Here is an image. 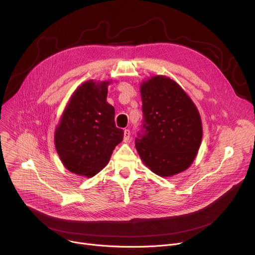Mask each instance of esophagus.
<instances>
[{
    "instance_id": "esophagus-1",
    "label": "esophagus",
    "mask_w": 255,
    "mask_h": 255,
    "mask_svg": "<svg viewBox=\"0 0 255 255\" xmlns=\"http://www.w3.org/2000/svg\"><path fill=\"white\" fill-rule=\"evenodd\" d=\"M130 130L129 129H125L124 130V142H128L130 139Z\"/></svg>"
}]
</instances>
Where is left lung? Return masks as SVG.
I'll return each mask as SVG.
<instances>
[{
  "label": "left lung",
  "mask_w": 255,
  "mask_h": 255,
  "mask_svg": "<svg viewBox=\"0 0 255 255\" xmlns=\"http://www.w3.org/2000/svg\"><path fill=\"white\" fill-rule=\"evenodd\" d=\"M144 133L136 149L152 172L170 177L188 169L201 146L203 126L199 110L176 82L153 76L140 84Z\"/></svg>",
  "instance_id": "8db88e82"
}]
</instances>
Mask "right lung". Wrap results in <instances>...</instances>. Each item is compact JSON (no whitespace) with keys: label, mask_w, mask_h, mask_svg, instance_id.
Returning a JSON list of instances; mask_svg holds the SVG:
<instances>
[{"label":"right lung","mask_w":255,"mask_h":255,"mask_svg":"<svg viewBox=\"0 0 255 255\" xmlns=\"http://www.w3.org/2000/svg\"><path fill=\"white\" fill-rule=\"evenodd\" d=\"M112 81L90 80L70 96L54 131V144L63 166L92 177L109 162L124 132L115 125V109L107 102Z\"/></svg>","instance_id":"1"}]
</instances>
